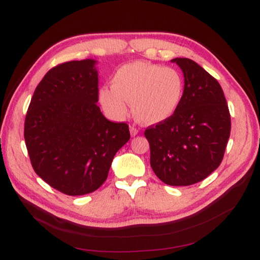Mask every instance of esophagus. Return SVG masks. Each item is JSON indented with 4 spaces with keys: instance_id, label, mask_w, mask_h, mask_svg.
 <instances>
[{
    "instance_id": "obj_1",
    "label": "esophagus",
    "mask_w": 260,
    "mask_h": 260,
    "mask_svg": "<svg viewBox=\"0 0 260 260\" xmlns=\"http://www.w3.org/2000/svg\"><path fill=\"white\" fill-rule=\"evenodd\" d=\"M129 131H131L132 136H135V135L139 134V128H137L135 125H131L129 126Z\"/></svg>"
}]
</instances>
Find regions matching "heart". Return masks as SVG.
<instances>
[{"instance_id": "heart-1", "label": "heart", "mask_w": 260, "mask_h": 260, "mask_svg": "<svg viewBox=\"0 0 260 260\" xmlns=\"http://www.w3.org/2000/svg\"><path fill=\"white\" fill-rule=\"evenodd\" d=\"M184 81L178 70L144 61L124 64L113 76L112 87H103V106L116 116L126 113L132 104L137 119L155 124L170 118L180 106Z\"/></svg>"}]
</instances>
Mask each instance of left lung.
<instances>
[{
  "mask_svg": "<svg viewBox=\"0 0 260 260\" xmlns=\"http://www.w3.org/2000/svg\"><path fill=\"white\" fill-rule=\"evenodd\" d=\"M184 75L183 97L170 118L148 126L151 167L165 184L191 185L222 162L230 136L227 101L217 79L187 58H175Z\"/></svg>",
  "mask_w": 260,
  "mask_h": 260,
  "instance_id": "obj_1",
  "label": "left lung"
}]
</instances>
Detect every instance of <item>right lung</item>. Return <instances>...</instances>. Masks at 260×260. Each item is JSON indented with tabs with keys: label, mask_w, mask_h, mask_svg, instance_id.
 Instances as JSON below:
<instances>
[{
	"label": "right lung",
	"mask_w": 260,
	"mask_h": 260,
	"mask_svg": "<svg viewBox=\"0 0 260 260\" xmlns=\"http://www.w3.org/2000/svg\"><path fill=\"white\" fill-rule=\"evenodd\" d=\"M95 62L74 60L51 68L37 86L25 116L33 170L67 196L96 191L131 137L128 125L108 120L98 107Z\"/></svg>",
	"instance_id": "add662e5"
}]
</instances>
